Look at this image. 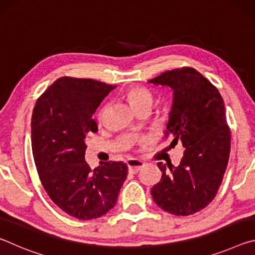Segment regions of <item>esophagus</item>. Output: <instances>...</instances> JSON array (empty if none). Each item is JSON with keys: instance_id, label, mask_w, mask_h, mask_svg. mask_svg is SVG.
Instances as JSON below:
<instances>
[{"instance_id": "1", "label": "esophagus", "mask_w": 255, "mask_h": 255, "mask_svg": "<svg viewBox=\"0 0 255 255\" xmlns=\"http://www.w3.org/2000/svg\"><path fill=\"white\" fill-rule=\"evenodd\" d=\"M127 165H128V171L130 172V173H137V172L141 170V167L144 166V163L141 161H138V159L130 158L127 161Z\"/></svg>"}]
</instances>
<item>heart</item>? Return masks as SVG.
Masks as SVG:
<instances>
[{
  "label": "heart",
  "instance_id": "b5f03b06",
  "mask_svg": "<svg viewBox=\"0 0 255 255\" xmlns=\"http://www.w3.org/2000/svg\"><path fill=\"white\" fill-rule=\"evenodd\" d=\"M126 97L128 99L129 103L136 111L140 110L141 108H152L154 98L153 94L150 93L147 89L141 88V86H131L128 89L126 93ZM103 116H105V110H101L98 115L99 122H102Z\"/></svg>",
  "mask_w": 255,
  "mask_h": 255
}]
</instances>
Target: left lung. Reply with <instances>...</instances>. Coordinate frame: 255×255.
<instances>
[{"label": "left lung", "instance_id": "left-lung-1", "mask_svg": "<svg viewBox=\"0 0 255 255\" xmlns=\"http://www.w3.org/2000/svg\"><path fill=\"white\" fill-rule=\"evenodd\" d=\"M150 84L173 91L169 123L164 136L185 148L179 166L157 165L162 178L150 190L159 208L189 216L208 206L218 192L231 152V131L225 105L218 90L195 68L167 71Z\"/></svg>", "mask_w": 255, "mask_h": 255}]
</instances>
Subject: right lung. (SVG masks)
<instances>
[{"label": "right lung", "instance_id": "1", "mask_svg": "<svg viewBox=\"0 0 255 255\" xmlns=\"http://www.w3.org/2000/svg\"><path fill=\"white\" fill-rule=\"evenodd\" d=\"M116 86L91 79L60 77L38 99L31 118L34 164L50 199L82 221L99 218L117 204L127 178L124 162H85V138L96 132L92 116Z\"/></svg>", "mask_w": 255, "mask_h": 255}]
</instances>
